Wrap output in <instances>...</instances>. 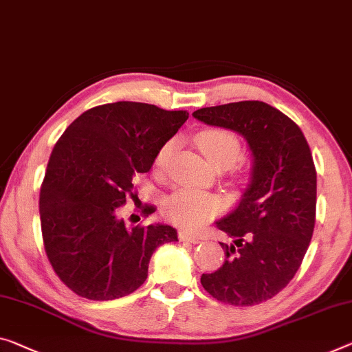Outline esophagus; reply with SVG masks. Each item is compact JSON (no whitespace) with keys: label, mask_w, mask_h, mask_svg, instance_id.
<instances>
[{"label":"esophagus","mask_w":352,"mask_h":352,"mask_svg":"<svg viewBox=\"0 0 352 352\" xmlns=\"http://www.w3.org/2000/svg\"><path fill=\"white\" fill-rule=\"evenodd\" d=\"M179 239L182 242H199V237L195 234V232H190L187 230H181L179 231Z\"/></svg>","instance_id":"obj_1"}]
</instances>
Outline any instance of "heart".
<instances>
[{"instance_id":"obj_1","label":"heart","mask_w":352,"mask_h":352,"mask_svg":"<svg viewBox=\"0 0 352 352\" xmlns=\"http://www.w3.org/2000/svg\"><path fill=\"white\" fill-rule=\"evenodd\" d=\"M197 143L210 164L217 168H228L241 157L242 146L237 135L223 129H206L197 133ZM176 140H168L154 155L153 168L160 175L168 165L175 151ZM223 208V201L217 195L198 190V188H177L166 199L165 209L168 217L184 226H197L212 217Z\"/></svg>"}]
</instances>
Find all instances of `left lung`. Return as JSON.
<instances>
[{
    "label": "left lung",
    "instance_id": "left-lung-1",
    "mask_svg": "<svg viewBox=\"0 0 352 352\" xmlns=\"http://www.w3.org/2000/svg\"><path fill=\"white\" fill-rule=\"evenodd\" d=\"M193 116L241 133L253 154L250 186L215 223L234 241L220 242L225 261L203 274L201 285L225 304L258 305L293 280L310 245L316 220L310 146L293 120L259 100L199 108Z\"/></svg>",
    "mask_w": 352,
    "mask_h": 352
}]
</instances>
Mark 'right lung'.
I'll list each match as a JSON object with an SVG mask.
<instances>
[{
    "instance_id": "1",
    "label": "right lung",
    "mask_w": 352,
    "mask_h": 352,
    "mask_svg": "<svg viewBox=\"0 0 352 352\" xmlns=\"http://www.w3.org/2000/svg\"><path fill=\"white\" fill-rule=\"evenodd\" d=\"M187 118L186 110L115 102L86 110L59 137L41 186V228L48 261L75 294L111 300L133 293L155 248L177 241L170 225L129 228L118 212ZM154 210L144 204L142 212Z\"/></svg>"
}]
</instances>
